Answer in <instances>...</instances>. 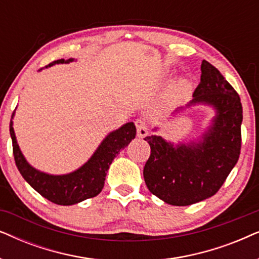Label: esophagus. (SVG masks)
Segmentation results:
<instances>
[{"label":"esophagus","mask_w":259,"mask_h":259,"mask_svg":"<svg viewBox=\"0 0 259 259\" xmlns=\"http://www.w3.org/2000/svg\"><path fill=\"white\" fill-rule=\"evenodd\" d=\"M137 126V133H138V137L139 138H144L147 136L148 131H147V122L146 120L143 119V118H139L137 119L136 121H134Z\"/></svg>","instance_id":"esophagus-1"}]
</instances>
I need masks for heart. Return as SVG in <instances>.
I'll list each match as a JSON object with an SVG mask.
<instances>
[{
  "mask_svg": "<svg viewBox=\"0 0 259 259\" xmlns=\"http://www.w3.org/2000/svg\"><path fill=\"white\" fill-rule=\"evenodd\" d=\"M186 90V82H184V81H182V82H180L178 86H177V92H178V93H182V92H184Z\"/></svg>",
  "mask_w": 259,
  "mask_h": 259,
  "instance_id": "obj_1",
  "label": "heart"
}]
</instances>
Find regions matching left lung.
Wrapping results in <instances>:
<instances>
[{
	"label": "left lung",
	"instance_id": "8db88e82",
	"mask_svg": "<svg viewBox=\"0 0 259 259\" xmlns=\"http://www.w3.org/2000/svg\"><path fill=\"white\" fill-rule=\"evenodd\" d=\"M213 106L217 115L199 143L173 146L151 136V155L144 167L147 189L165 203L186 206L214 196L238 161L242 147L240 98L221 72L201 62L200 82L189 105Z\"/></svg>",
	"mask_w": 259,
	"mask_h": 259
}]
</instances>
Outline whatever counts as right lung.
Wrapping results in <instances>:
<instances>
[{
  "mask_svg": "<svg viewBox=\"0 0 259 259\" xmlns=\"http://www.w3.org/2000/svg\"><path fill=\"white\" fill-rule=\"evenodd\" d=\"M70 61L73 60L68 59L67 61L65 59L56 60L46 66V68L55 63H68ZM9 131L13 141L14 159L21 176L42 197L58 205L77 204L88 198L98 196L104 187L106 175L113 159L131 143V140L136 138L137 134L134 123H126L106 137L95 153L82 167L69 175L51 176L37 171L28 164L16 143L12 120H10Z\"/></svg>",
  "mask_w": 259,
  "mask_h": 259,
  "instance_id": "1",
  "label": "right lung"
}]
</instances>
